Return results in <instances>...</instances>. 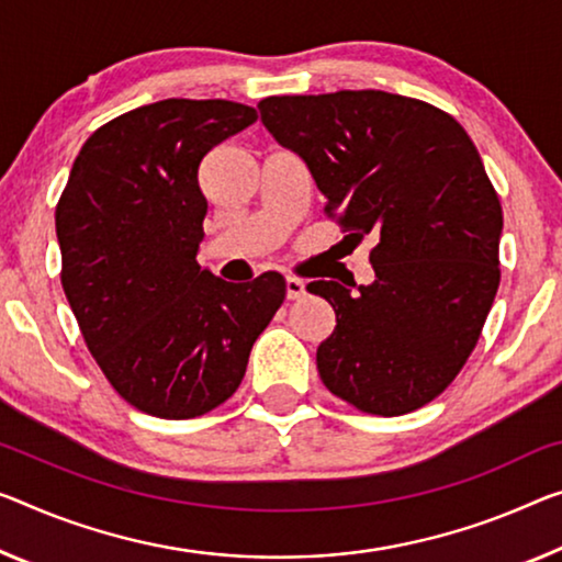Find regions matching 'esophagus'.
Here are the masks:
<instances>
[{
    "mask_svg": "<svg viewBox=\"0 0 562 562\" xmlns=\"http://www.w3.org/2000/svg\"><path fill=\"white\" fill-rule=\"evenodd\" d=\"M304 293H306L304 281L293 279V276H289V279H286V299H289V301H296V299L304 296Z\"/></svg>",
    "mask_w": 562,
    "mask_h": 562,
    "instance_id": "esophagus-1",
    "label": "esophagus"
}]
</instances>
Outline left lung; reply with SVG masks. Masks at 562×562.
<instances>
[{"label":"left lung","mask_w":562,"mask_h":562,"mask_svg":"<svg viewBox=\"0 0 562 562\" xmlns=\"http://www.w3.org/2000/svg\"><path fill=\"white\" fill-rule=\"evenodd\" d=\"M258 110L304 158L324 213L376 236L374 283L306 286L336 314L316 349L322 382L367 414L425 407L470 359L499 286L503 205L477 148L445 110L382 90L281 94Z\"/></svg>","instance_id":"1"}]
</instances>
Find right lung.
<instances>
[{
  "label": "right lung",
  "instance_id": "1",
  "mask_svg": "<svg viewBox=\"0 0 562 562\" xmlns=\"http://www.w3.org/2000/svg\"><path fill=\"white\" fill-rule=\"evenodd\" d=\"M256 120L231 100L135 108L88 137L59 195V279L82 339L112 390L153 417L226 402L286 299L281 273L228 283L195 261L209 213L198 168Z\"/></svg>",
  "mask_w": 562,
  "mask_h": 562
}]
</instances>
